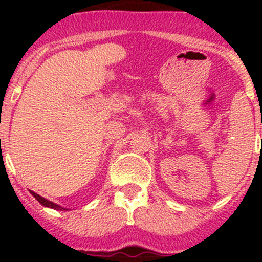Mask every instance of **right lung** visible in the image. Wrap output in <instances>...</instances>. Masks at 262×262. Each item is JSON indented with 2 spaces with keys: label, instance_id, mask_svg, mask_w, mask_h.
I'll return each mask as SVG.
<instances>
[{
  "label": "right lung",
  "instance_id": "obj_1",
  "mask_svg": "<svg viewBox=\"0 0 262 262\" xmlns=\"http://www.w3.org/2000/svg\"><path fill=\"white\" fill-rule=\"evenodd\" d=\"M31 194L34 196H35V200L38 201V202L40 203L41 206H45V207H50V209L57 210V211H68V209H66V207H61V206L56 205V203H53V202H51V201L46 200V198L40 196V195H39V194L34 193V191H31Z\"/></svg>",
  "mask_w": 262,
  "mask_h": 262
}]
</instances>
